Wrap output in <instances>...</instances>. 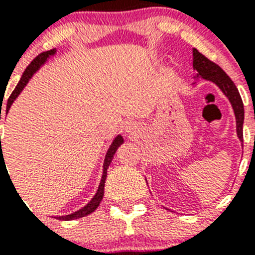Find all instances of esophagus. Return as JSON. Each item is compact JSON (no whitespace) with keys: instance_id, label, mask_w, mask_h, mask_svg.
I'll use <instances>...</instances> for the list:
<instances>
[{"instance_id":"esophagus-1","label":"esophagus","mask_w":255,"mask_h":255,"mask_svg":"<svg viewBox=\"0 0 255 255\" xmlns=\"http://www.w3.org/2000/svg\"><path fill=\"white\" fill-rule=\"evenodd\" d=\"M130 130H131V129H130V126H129V128H128V131H130Z\"/></svg>"}]
</instances>
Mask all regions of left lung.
<instances>
[{
	"instance_id": "left-lung-1",
	"label": "left lung",
	"mask_w": 255,
	"mask_h": 255,
	"mask_svg": "<svg viewBox=\"0 0 255 255\" xmlns=\"http://www.w3.org/2000/svg\"><path fill=\"white\" fill-rule=\"evenodd\" d=\"M193 67L197 71V78L206 79L209 82L215 83L221 91L224 92L225 96L229 98L230 103L234 108V114L236 117V132L243 141V124H244V105L239 93L238 88L234 82L227 76L224 70L218 65L212 62L211 60L202 55L198 49H193Z\"/></svg>"
}]
</instances>
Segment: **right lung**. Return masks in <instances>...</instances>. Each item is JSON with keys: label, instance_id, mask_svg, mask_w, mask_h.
<instances>
[{"label": "right lung", "instance_id": "1", "mask_svg": "<svg viewBox=\"0 0 255 255\" xmlns=\"http://www.w3.org/2000/svg\"><path fill=\"white\" fill-rule=\"evenodd\" d=\"M55 53H56V49H51V51L43 52V53L38 55L37 57L31 61L30 64H29V66L26 67L25 71H24V74H22L21 79H20V82L17 83L16 88L13 89V92L11 93V96L8 97L7 105H6V114H7L8 110H10L11 105L13 103V101L16 100L17 96L21 93L22 89H24V88H25V85L28 84V82L30 80L31 76L34 75L35 71H38V69H39V67L42 66L44 62H46L47 58H48L49 56L55 55ZM0 120H1V114H0ZM123 143H124L123 136H121V135H117L116 138H115V140L112 141L110 149H108L107 153H106L105 163H103L102 179H101V184H100V186H98V190H97V193H96V195L93 197V199H92L91 202L87 204V206L83 207L82 209H79V211L74 212V213H71V215L61 216V217H57L58 220H65V221L76 220V218H80V217H84V216L91 215L92 212L96 211L97 207L100 206L101 200H102V198H103V193H105V182H106V177H107V168H108V166H110V163H111L112 158H114V155H115V153H116L117 148L120 147ZM1 154H2V152H1ZM0 157H1V155H0ZM2 157H3V154H2ZM2 157H1V158H2Z\"/></svg>", "mask_w": 255, "mask_h": 255}]
</instances>
